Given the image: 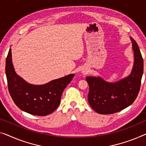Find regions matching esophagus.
<instances>
[{
	"instance_id": "1",
	"label": "esophagus",
	"mask_w": 146,
	"mask_h": 146,
	"mask_svg": "<svg viewBox=\"0 0 146 146\" xmlns=\"http://www.w3.org/2000/svg\"><path fill=\"white\" fill-rule=\"evenodd\" d=\"M88 73V70L86 68H84L82 69L81 73L83 74V75H85V74H87Z\"/></svg>"
}]
</instances>
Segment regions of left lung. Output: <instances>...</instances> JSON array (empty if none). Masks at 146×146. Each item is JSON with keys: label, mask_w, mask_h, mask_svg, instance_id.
I'll return each mask as SVG.
<instances>
[{"label": "left lung", "mask_w": 146, "mask_h": 146, "mask_svg": "<svg viewBox=\"0 0 146 146\" xmlns=\"http://www.w3.org/2000/svg\"><path fill=\"white\" fill-rule=\"evenodd\" d=\"M134 64L131 72L115 82H108L98 76H88V100L93 110L100 114H112L129 107L135 100L140 88L143 72V61L140 50L132 37Z\"/></svg>", "instance_id": "obj_1"}]
</instances>
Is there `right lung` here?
I'll return each instance as SVG.
<instances>
[{
	"instance_id": "right-lung-1",
	"label": "right lung",
	"mask_w": 146,
	"mask_h": 146,
	"mask_svg": "<svg viewBox=\"0 0 146 146\" xmlns=\"http://www.w3.org/2000/svg\"><path fill=\"white\" fill-rule=\"evenodd\" d=\"M5 69L8 90L15 104L23 111L38 116L50 114L58 108L64 89L75 76L69 74L43 84H30L15 71L11 48L6 58Z\"/></svg>"
}]
</instances>
